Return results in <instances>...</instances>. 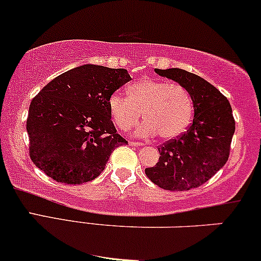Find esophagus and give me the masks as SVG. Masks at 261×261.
Segmentation results:
<instances>
[{"label": "esophagus", "instance_id": "obj_1", "mask_svg": "<svg viewBox=\"0 0 261 261\" xmlns=\"http://www.w3.org/2000/svg\"><path fill=\"white\" fill-rule=\"evenodd\" d=\"M129 145L132 146H144V143H140V141H129Z\"/></svg>", "mask_w": 261, "mask_h": 261}]
</instances>
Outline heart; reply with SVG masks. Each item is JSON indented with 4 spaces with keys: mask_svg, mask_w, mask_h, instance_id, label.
<instances>
[{
    "mask_svg": "<svg viewBox=\"0 0 261 261\" xmlns=\"http://www.w3.org/2000/svg\"><path fill=\"white\" fill-rule=\"evenodd\" d=\"M127 98L111 94L110 117L118 129L127 132L143 116L146 121L138 128L137 134H157L172 139L184 133L193 115L191 94L180 84L144 77L127 87Z\"/></svg>",
    "mask_w": 261,
    "mask_h": 261,
    "instance_id": "1",
    "label": "heart"
}]
</instances>
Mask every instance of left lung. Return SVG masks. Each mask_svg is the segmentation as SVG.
I'll return each mask as SVG.
<instances>
[{
	"mask_svg": "<svg viewBox=\"0 0 261 261\" xmlns=\"http://www.w3.org/2000/svg\"><path fill=\"white\" fill-rule=\"evenodd\" d=\"M158 75L178 83L191 94L194 118L187 132L158 147L160 161L145 169L158 187L189 191L207 182L229 158L235 120L229 100L201 76L185 69H158Z\"/></svg>",
	"mask_w": 261,
	"mask_h": 261,
	"instance_id": "obj_1",
	"label": "left lung"
}]
</instances>
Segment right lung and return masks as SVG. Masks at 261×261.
Listing matches in <instances>:
<instances>
[{"instance_id": "add662e5", "label": "right lung", "mask_w": 261, "mask_h": 261, "mask_svg": "<svg viewBox=\"0 0 261 261\" xmlns=\"http://www.w3.org/2000/svg\"><path fill=\"white\" fill-rule=\"evenodd\" d=\"M132 80L127 69L84 64L61 74L33 98L26 128L30 157L61 184L83 185L104 170L117 134L108 100Z\"/></svg>"}]
</instances>
